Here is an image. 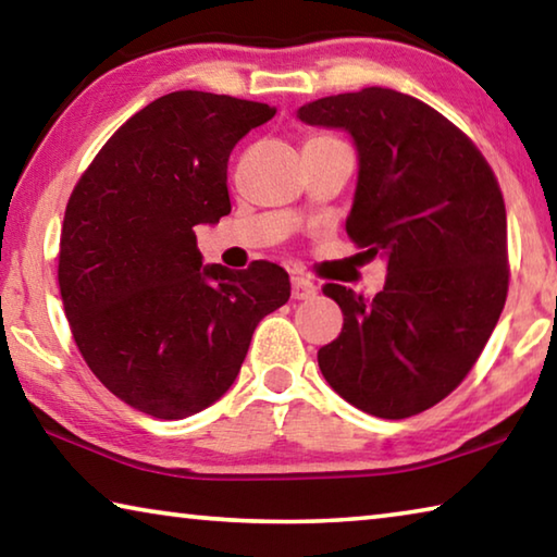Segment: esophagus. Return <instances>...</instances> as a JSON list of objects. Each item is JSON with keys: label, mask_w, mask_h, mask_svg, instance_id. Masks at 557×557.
<instances>
[{"label": "esophagus", "mask_w": 557, "mask_h": 557, "mask_svg": "<svg viewBox=\"0 0 557 557\" xmlns=\"http://www.w3.org/2000/svg\"><path fill=\"white\" fill-rule=\"evenodd\" d=\"M292 297L295 299H314L317 297V285L307 277H292Z\"/></svg>", "instance_id": "1"}]
</instances>
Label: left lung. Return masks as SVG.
<instances>
[{
    "mask_svg": "<svg viewBox=\"0 0 557 557\" xmlns=\"http://www.w3.org/2000/svg\"><path fill=\"white\" fill-rule=\"evenodd\" d=\"M297 120L354 139L358 178L346 233L388 262L373 299L324 285L344 329L319 348V369L358 410L410 418L457 388L502 317V188L467 135L405 92L373 86L319 98Z\"/></svg>",
    "mask_w": 557,
    "mask_h": 557,
    "instance_id": "obj_1",
    "label": "left lung"
}]
</instances>
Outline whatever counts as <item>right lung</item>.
Here are the masks:
<instances>
[{"instance_id": "add662e5", "label": "right lung", "mask_w": 557, "mask_h": 557, "mask_svg": "<svg viewBox=\"0 0 557 557\" xmlns=\"http://www.w3.org/2000/svg\"><path fill=\"white\" fill-rule=\"evenodd\" d=\"M265 102L176 90L112 135L65 206L59 285L90 371L122 403L182 420L225 395L287 272L203 265L196 225L231 213L228 157Z\"/></svg>"}]
</instances>
